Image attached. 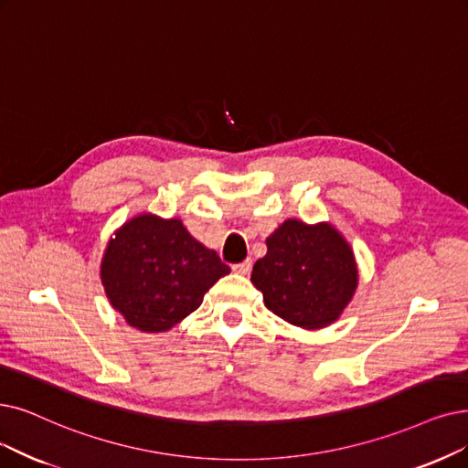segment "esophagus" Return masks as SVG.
<instances>
[{"label":"esophagus","instance_id":"obj_1","mask_svg":"<svg viewBox=\"0 0 468 468\" xmlns=\"http://www.w3.org/2000/svg\"><path fill=\"white\" fill-rule=\"evenodd\" d=\"M251 259H246L244 263H238V265H234L232 269H234V272H238V274H241V276H246V274H250L251 272Z\"/></svg>","mask_w":468,"mask_h":468}]
</instances>
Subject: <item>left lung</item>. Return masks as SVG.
Masks as SVG:
<instances>
[{
    "label": "left lung",
    "mask_w": 468,
    "mask_h": 468,
    "mask_svg": "<svg viewBox=\"0 0 468 468\" xmlns=\"http://www.w3.org/2000/svg\"><path fill=\"white\" fill-rule=\"evenodd\" d=\"M263 302L286 323L319 330L340 319L359 284L355 253L330 222L288 218L267 238L251 272Z\"/></svg>",
    "instance_id": "left-lung-1"
}]
</instances>
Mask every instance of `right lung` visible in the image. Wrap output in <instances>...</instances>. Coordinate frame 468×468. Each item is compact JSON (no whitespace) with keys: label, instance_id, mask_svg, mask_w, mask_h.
Returning a JSON list of instances; mask_svg holds the SVG:
<instances>
[{"label":"right lung","instance_id":"add662e5","mask_svg":"<svg viewBox=\"0 0 468 468\" xmlns=\"http://www.w3.org/2000/svg\"><path fill=\"white\" fill-rule=\"evenodd\" d=\"M230 269L180 218L142 213L107 241L100 276L111 307L142 332H166L194 313Z\"/></svg>","mask_w":468,"mask_h":468}]
</instances>
